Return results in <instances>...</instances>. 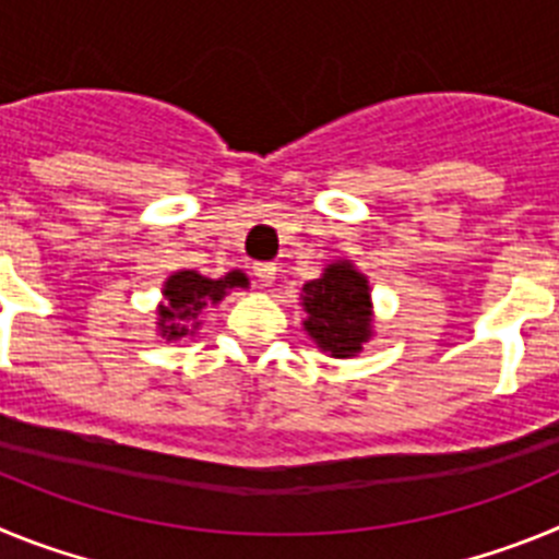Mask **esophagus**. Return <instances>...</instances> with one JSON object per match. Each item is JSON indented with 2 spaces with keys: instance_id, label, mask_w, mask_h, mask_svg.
I'll use <instances>...</instances> for the list:
<instances>
[{
  "instance_id": "obj_1",
  "label": "esophagus",
  "mask_w": 559,
  "mask_h": 559,
  "mask_svg": "<svg viewBox=\"0 0 559 559\" xmlns=\"http://www.w3.org/2000/svg\"><path fill=\"white\" fill-rule=\"evenodd\" d=\"M254 276H257V283L269 288V285H274V280H276V265L274 263H257Z\"/></svg>"
}]
</instances>
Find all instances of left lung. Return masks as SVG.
<instances>
[{"label": "left lung", "mask_w": 559, "mask_h": 559, "mask_svg": "<svg viewBox=\"0 0 559 559\" xmlns=\"http://www.w3.org/2000/svg\"><path fill=\"white\" fill-rule=\"evenodd\" d=\"M305 330L333 358H353L372 338L369 280L349 260H335L302 288Z\"/></svg>", "instance_id": "obj_1"}]
</instances>
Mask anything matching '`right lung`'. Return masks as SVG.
Segmentation results:
<instances>
[{"mask_svg":"<svg viewBox=\"0 0 559 559\" xmlns=\"http://www.w3.org/2000/svg\"><path fill=\"white\" fill-rule=\"evenodd\" d=\"M231 288H249V276L243 271H229L221 280L201 276L199 271H176L167 276L162 296L165 302L159 305V335L167 341L185 338L199 328L201 310L210 305H218Z\"/></svg>","mask_w":559,"mask_h":559,"instance_id":"1","label":"right lung"}]
</instances>
